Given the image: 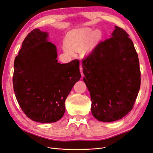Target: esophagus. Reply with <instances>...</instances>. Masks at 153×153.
Returning <instances> with one entry per match:
<instances>
[{
	"label": "esophagus",
	"instance_id": "esophagus-1",
	"mask_svg": "<svg viewBox=\"0 0 153 153\" xmlns=\"http://www.w3.org/2000/svg\"><path fill=\"white\" fill-rule=\"evenodd\" d=\"M80 72H81V75L83 76L84 75V74H83V67H82V65H80Z\"/></svg>",
	"mask_w": 153,
	"mask_h": 153
}]
</instances>
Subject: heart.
I'll return each instance as SVG.
<instances>
[{
	"label": "heart",
	"instance_id": "1",
	"mask_svg": "<svg viewBox=\"0 0 153 153\" xmlns=\"http://www.w3.org/2000/svg\"><path fill=\"white\" fill-rule=\"evenodd\" d=\"M91 32V29L88 28L75 30L69 32L66 38L68 47L71 49L82 48L84 47L89 39V45L93 46L100 39L101 34L98 31L92 32V34ZM66 50L70 52V50L68 48H66Z\"/></svg>",
	"mask_w": 153,
	"mask_h": 153
}]
</instances>
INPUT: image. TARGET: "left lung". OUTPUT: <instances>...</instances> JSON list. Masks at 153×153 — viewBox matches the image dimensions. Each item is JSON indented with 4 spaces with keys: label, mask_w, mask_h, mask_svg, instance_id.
Here are the masks:
<instances>
[{
    "label": "left lung",
    "mask_w": 153,
    "mask_h": 153,
    "mask_svg": "<svg viewBox=\"0 0 153 153\" xmlns=\"http://www.w3.org/2000/svg\"><path fill=\"white\" fill-rule=\"evenodd\" d=\"M112 36L82 60L91 112L102 122L117 121L130 112L140 87L139 60L133 41L117 26Z\"/></svg>",
    "instance_id": "8db88e82"
}]
</instances>
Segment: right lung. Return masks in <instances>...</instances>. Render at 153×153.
<instances>
[{"label": "right lung", "instance_id": "right-lung-1", "mask_svg": "<svg viewBox=\"0 0 153 153\" xmlns=\"http://www.w3.org/2000/svg\"><path fill=\"white\" fill-rule=\"evenodd\" d=\"M47 32L32 30L15 57L13 89L27 117L42 123L56 122L65 112V101L80 79V61L59 63L55 46Z\"/></svg>", "mask_w": 153, "mask_h": 153}]
</instances>
